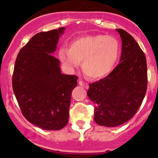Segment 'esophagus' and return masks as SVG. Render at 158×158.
<instances>
[{"label":"esophagus","instance_id":"obj_1","mask_svg":"<svg viewBox=\"0 0 158 158\" xmlns=\"http://www.w3.org/2000/svg\"><path fill=\"white\" fill-rule=\"evenodd\" d=\"M79 86H81V87H84L85 89H88L89 88V85L87 84V83H84V82H83L82 80H79Z\"/></svg>","mask_w":158,"mask_h":158}]
</instances>
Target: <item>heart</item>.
Returning a JSON list of instances; mask_svg holds the SVG:
<instances>
[{
    "label": "heart",
    "instance_id": "obj_1",
    "mask_svg": "<svg viewBox=\"0 0 158 158\" xmlns=\"http://www.w3.org/2000/svg\"><path fill=\"white\" fill-rule=\"evenodd\" d=\"M120 53L116 38L102 34L83 35L72 41L70 48H61L59 58L70 68L83 60V71L89 78L98 79L109 75L114 68Z\"/></svg>",
    "mask_w": 158,
    "mask_h": 158
}]
</instances>
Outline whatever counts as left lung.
<instances>
[{
	"mask_svg": "<svg viewBox=\"0 0 158 158\" xmlns=\"http://www.w3.org/2000/svg\"><path fill=\"white\" fill-rule=\"evenodd\" d=\"M122 39L120 64L103 79L90 83L87 96L94 104L97 124L114 127L132 118L147 90L145 56L132 35L116 29Z\"/></svg>",
	"mask_w": 158,
	"mask_h": 158,
	"instance_id": "left-lung-1",
	"label": "left lung"
}]
</instances>
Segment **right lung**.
<instances>
[{
	"instance_id": "right-lung-1",
	"label": "right lung",
	"mask_w": 158,
	"mask_h": 158,
	"mask_svg": "<svg viewBox=\"0 0 158 158\" xmlns=\"http://www.w3.org/2000/svg\"><path fill=\"white\" fill-rule=\"evenodd\" d=\"M65 28L35 34L20 50L13 75V89L20 110L31 124L46 130L68 123L76 75H64L53 56Z\"/></svg>"
}]
</instances>
